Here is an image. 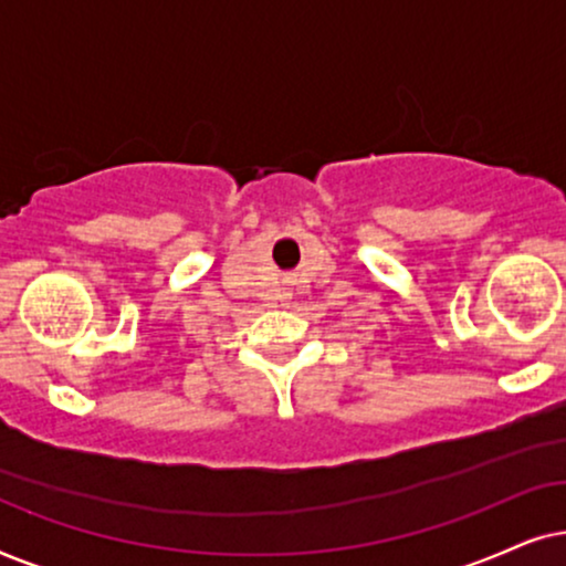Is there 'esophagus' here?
Here are the masks:
<instances>
[{
  "label": "esophagus",
  "instance_id": "34e87169",
  "mask_svg": "<svg viewBox=\"0 0 566 566\" xmlns=\"http://www.w3.org/2000/svg\"><path fill=\"white\" fill-rule=\"evenodd\" d=\"M284 300H287V297H284Z\"/></svg>",
  "mask_w": 566,
  "mask_h": 566
}]
</instances>
